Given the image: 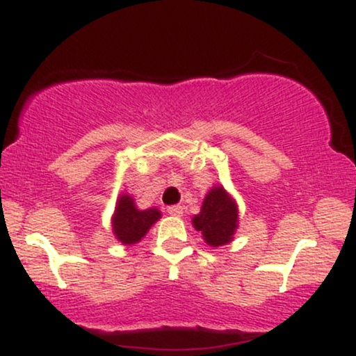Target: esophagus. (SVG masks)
Listing matches in <instances>:
<instances>
[{
  "instance_id": "esophagus-1",
  "label": "esophagus",
  "mask_w": 356,
  "mask_h": 356,
  "mask_svg": "<svg viewBox=\"0 0 356 356\" xmlns=\"http://www.w3.org/2000/svg\"><path fill=\"white\" fill-rule=\"evenodd\" d=\"M167 212H169L170 216H175V218H181L182 212H184V207L182 206H169L167 207Z\"/></svg>"
}]
</instances>
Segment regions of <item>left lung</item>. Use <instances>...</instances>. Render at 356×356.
<instances>
[{"label": "left lung", "instance_id": "left-lung-1", "mask_svg": "<svg viewBox=\"0 0 356 356\" xmlns=\"http://www.w3.org/2000/svg\"><path fill=\"white\" fill-rule=\"evenodd\" d=\"M192 224L202 232L207 244L214 248L222 246L229 243L238 227V207L222 187H214L206 195L202 209L194 216Z\"/></svg>", "mask_w": 356, "mask_h": 356}]
</instances>
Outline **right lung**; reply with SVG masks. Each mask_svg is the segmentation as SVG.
Returning <instances> with one entry per match:
<instances>
[{
    "mask_svg": "<svg viewBox=\"0 0 356 356\" xmlns=\"http://www.w3.org/2000/svg\"><path fill=\"white\" fill-rule=\"evenodd\" d=\"M161 218V212L157 209L138 211L134 206L132 197L122 195L118 199V206L113 218V232L117 239L124 244H136L145 236L149 227Z\"/></svg>",
    "mask_w": 356,
    "mask_h": 356,
    "instance_id": "obj_1",
    "label": "right lung"
}]
</instances>
